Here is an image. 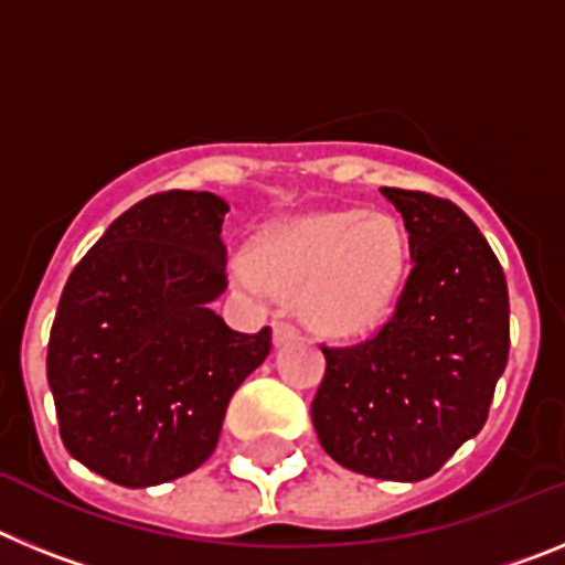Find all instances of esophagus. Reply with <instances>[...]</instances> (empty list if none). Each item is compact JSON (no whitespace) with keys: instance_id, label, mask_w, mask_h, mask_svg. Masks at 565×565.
<instances>
[{"instance_id":"esophagus-1","label":"esophagus","mask_w":565,"mask_h":565,"mask_svg":"<svg viewBox=\"0 0 565 565\" xmlns=\"http://www.w3.org/2000/svg\"><path fill=\"white\" fill-rule=\"evenodd\" d=\"M297 337H299V331L294 326H288V322H274V344H277V348L294 342Z\"/></svg>"}]
</instances>
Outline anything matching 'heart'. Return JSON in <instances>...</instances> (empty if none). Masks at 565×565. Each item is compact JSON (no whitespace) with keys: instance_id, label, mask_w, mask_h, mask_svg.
Masks as SVG:
<instances>
[{"instance_id":"obj_1","label":"heart","mask_w":565,"mask_h":565,"mask_svg":"<svg viewBox=\"0 0 565 565\" xmlns=\"http://www.w3.org/2000/svg\"><path fill=\"white\" fill-rule=\"evenodd\" d=\"M248 291L297 294L306 326L362 339L393 317L407 279V239L387 214L328 209L279 223L234 263Z\"/></svg>"}]
</instances>
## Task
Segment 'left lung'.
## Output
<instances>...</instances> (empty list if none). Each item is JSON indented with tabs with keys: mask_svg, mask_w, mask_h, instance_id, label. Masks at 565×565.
Segmentation results:
<instances>
[{
	"mask_svg": "<svg viewBox=\"0 0 565 565\" xmlns=\"http://www.w3.org/2000/svg\"><path fill=\"white\" fill-rule=\"evenodd\" d=\"M382 194L402 214L413 271L371 342L322 348L311 418L344 469L413 483L481 433L509 356V294L487 237L456 203Z\"/></svg>",
	"mask_w": 565,
	"mask_h": 565,
	"instance_id": "1",
	"label": "left lung"
}]
</instances>
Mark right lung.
<instances>
[{"mask_svg": "<svg viewBox=\"0 0 565 565\" xmlns=\"http://www.w3.org/2000/svg\"><path fill=\"white\" fill-rule=\"evenodd\" d=\"M226 212L212 192L152 194L64 286L47 384L67 452L107 481L143 489L201 467L234 391L271 351V328L239 333L212 311L228 288Z\"/></svg>", "mask_w": 565, "mask_h": 565, "instance_id": "1", "label": "right lung"}]
</instances>
